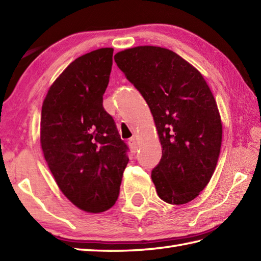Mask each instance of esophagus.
<instances>
[{
    "mask_svg": "<svg viewBox=\"0 0 261 261\" xmlns=\"http://www.w3.org/2000/svg\"><path fill=\"white\" fill-rule=\"evenodd\" d=\"M129 146L131 148L132 152H136L138 150V141L136 138H131V139L129 140Z\"/></svg>",
    "mask_w": 261,
    "mask_h": 261,
    "instance_id": "34e87169",
    "label": "esophagus"
}]
</instances>
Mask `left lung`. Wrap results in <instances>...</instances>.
Instances as JSON below:
<instances>
[{
	"label": "left lung",
	"instance_id": "8db88e82",
	"mask_svg": "<svg viewBox=\"0 0 261 261\" xmlns=\"http://www.w3.org/2000/svg\"><path fill=\"white\" fill-rule=\"evenodd\" d=\"M114 60L149 106L162 145L151 171L162 200L183 205L211 181L222 145L216 100L201 73L167 48L138 46Z\"/></svg>",
	"mask_w": 261,
	"mask_h": 261
}]
</instances>
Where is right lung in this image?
I'll return each mask as SVG.
<instances>
[{"instance_id":"1","label":"right lung","mask_w":261,"mask_h":261,"mask_svg":"<svg viewBox=\"0 0 261 261\" xmlns=\"http://www.w3.org/2000/svg\"><path fill=\"white\" fill-rule=\"evenodd\" d=\"M113 48L93 50L60 74L46 95L40 145L60 190L78 208L101 213L117 200L129 147L103 107Z\"/></svg>"}]
</instances>
